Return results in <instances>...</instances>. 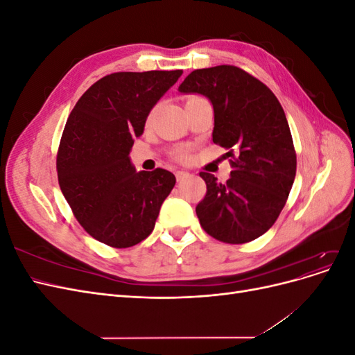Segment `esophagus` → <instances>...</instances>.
<instances>
[{"label":"esophagus","mask_w":355,"mask_h":355,"mask_svg":"<svg viewBox=\"0 0 355 355\" xmlns=\"http://www.w3.org/2000/svg\"><path fill=\"white\" fill-rule=\"evenodd\" d=\"M191 175L188 173V171H176V179H178V182H182V180H185V179H188Z\"/></svg>","instance_id":"obj_1"}]
</instances>
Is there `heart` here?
Masks as SVG:
<instances>
[{
	"mask_svg": "<svg viewBox=\"0 0 355 355\" xmlns=\"http://www.w3.org/2000/svg\"><path fill=\"white\" fill-rule=\"evenodd\" d=\"M175 157H176L178 159H182V161H184V159H188L189 154H188L187 151H179V153H176V154H175Z\"/></svg>",
	"mask_w": 355,
	"mask_h": 355,
	"instance_id": "heart-1",
	"label": "heart"
}]
</instances>
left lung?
Returning <instances> with one entry per match:
<instances>
[{
	"instance_id": "obj_1",
	"label": "left lung",
	"mask_w": 355,
	"mask_h": 355,
	"mask_svg": "<svg viewBox=\"0 0 355 355\" xmlns=\"http://www.w3.org/2000/svg\"><path fill=\"white\" fill-rule=\"evenodd\" d=\"M179 92L210 99L213 142L231 157V178L223 184L200 173L207 187L196 207L200 225L222 243L256 240L280 216L296 176V151L280 102L262 81L234 65L192 71Z\"/></svg>"
}]
</instances>
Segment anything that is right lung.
I'll return each instance as SVG.
<instances>
[{
    "mask_svg": "<svg viewBox=\"0 0 355 355\" xmlns=\"http://www.w3.org/2000/svg\"><path fill=\"white\" fill-rule=\"evenodd\" d=\"M182 75L114 72L96 81L71 111L58 149L59 187L75 219L98 241L125 249L145 240L176 184L164 168L136 171L133 139Z\"/></svg>",
    "mask_w": 355,
    "mask_h": 355,
    "instance_id": "1",
    "label": "right lung"
}]
</instances>
